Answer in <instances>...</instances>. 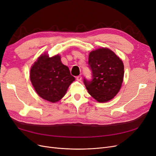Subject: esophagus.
<instances>
[{
	"label": "esophagus",
	"mask_w": 156,
	"mask_h": 156,
	"mask_svg": "<svg viewBox=\"0 0 156 156\" xmlns=\"http://www.w3.org/2000/svg\"><path fill=\"white\" fill-rule=\"evenodd\" d=\"M76 79L78 81H81V80H82V77H81V76H80V75H79V76L76 77Z\"/></svg>",
	"instance_id": "esophagus-1"
}]
</instances>
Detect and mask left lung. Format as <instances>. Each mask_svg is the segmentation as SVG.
Returning <instances> with one entry per match:
<instances>
[{
    "instance_id": "obj_1",
    "label": "left lung",
    "mask_w": 156,
    "mask_h": 156,
    "mask_svg": "<svg viewBox=\"0 0 156 156\" xmlns=\"http://www.w3.org/2000/svg\"><path fill=\"white\" fill-rule=\"evenodd\" d=\"M88 65L92 79L83 80L88 92L98 102L110 101L119 92L123 82L122 60L111 49L102 48L90 53Z\"/></svg>"
}]
</instances>
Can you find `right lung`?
I'll return each instance as SVG.
<instances>
[{
	"label": "right lung",
	"instance_id": "right-lung-1",
	"mask_svg": "<svg viewBox=\"0 0 156 156\" xmlns=\"http://www.w3.org/2000/svg\"><path fill=\"white\" fill-rule=\"evenodd\" d=\"M30 79L37 94L52 103L61 100L75 81L68 67L61 62L60 55L49 57L45 53L40 55L32 66Z\"/></svg>",
	"mask_w": 156,
	"mask_h": 156
}]
</instances>
